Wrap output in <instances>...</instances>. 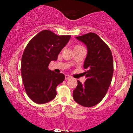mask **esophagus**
<instances>
[{"mask_svg":"<svg viewBox=\"0 0 133 133\" xmlns=\"http://www.w3.org/2000/svg\"><path fill=\"white\" fill-rule=\"evenodd\" d=\"M71 78H72V77L71 76H69V75H65V80H68V79H70Z\"/></svg>","mask_w":133,"mask_h":133,"instance_id":"esophagus-1","label":"esophagus"}]
</instances>
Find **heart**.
<instances>
[{"mask_svg": "<svg viewBox=\"0 0 133 133\" xmlns=\"http://www.w3.org/2000/svg\"><path fill=\"white\" fill-rule=\"evenodd\" d=\"M79 47H81V46H80V45H77V46H76L75 47H74V48H79Z\"/></svg>", "mask_w": 133, "mask_h": 133, "instance_id": "1", "label": "heart"}]
</instances>
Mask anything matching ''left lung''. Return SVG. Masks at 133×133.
Wrapping results in <instances>:
<instances>
[{
	"label": "left lung",
	"instance_id": "8db88e82",
	"mask_svg": "<svg viewBox=\"0 0 133 133\" xmlns=\"http://www.w3.org/2000/svg\"><path fill=\"white\" fill-rule=\"evenodd\" d=\"M86 45L87 55L83 68L87 79L84 83L77 81L72 97L77 103L85 107L97 105L105 97L113 75V59L106 43L92 32L76 37Z\"/></svg>",
	"mask_w": 133,
	"mask_h": 133
}]
</instances>
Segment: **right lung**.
Segmentation results:
<instances>
[{"label": "right lung", "instance_id": "add662e5", "mask_svg": "<svg viewBox=\"0 0 133 133\" xmlns=\"http://www.w3.org/2000/svg\"><path fill=\"white\" fill-rule=\"evenodd\" d=\"M70 37L43 30L26 45L21 61L22 78L25 91L34 102L43 104L55 98L56 87L64 81L65 75L49 70L48 65L57 61Z\"/></svg>", "mask_w": 133, "mask_h": 133}]
</instances>
